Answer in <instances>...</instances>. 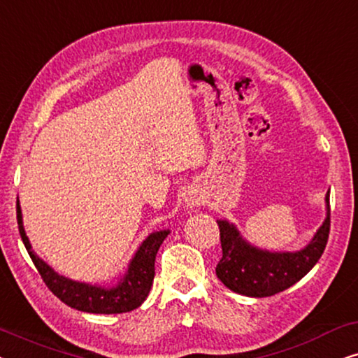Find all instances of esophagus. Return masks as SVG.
I'll list each match as a JSON object with an SVG mask.
<instances>
[{
	"label": "esophagus",
	"mask_w": 358,
	"mask_h": 358,
	"mask_svg": "<svg viewBox=\"0 0 358 358\" xmlns=\"http://www.w3.org/2000/svg\"><path fill=\"white\" fill-rule=\"evenodd\" d=\"M200 202H202V195L199 192H189L185 195V207L187 208H197Z\"/></svg>",
	"instance_id": "34e87169"
}]
</instances>
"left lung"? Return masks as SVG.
<instances>
[{"label": "left lung", "instance_id": "left-lung-1", "mask_svg": "<svg viewBox=\"0 0 358 358\" xmlns=\"http://www.w3.org/2000/svg\"><path fill=\"white\" fill-rule=\"evenodd\" d=\"M326 218L311 241L300 251H267L243 238L236 224L217 220L223 256L217 266V277L223 285L244 296H272L301 280L316 262L329 238V190L326 194Z\"/></svg>", "mask_w": 358, "mask_h": 358}]
</instances>
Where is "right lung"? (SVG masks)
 Wrapping results in <instances>:
<instances>
[{
    "label": "right lung",
    "instance_id": "1",
    "mask_svg": "<svg viewBox=\"0 0 358 358\" xmlns=\"http://www.w3.org/2000/svg\"><path fill=\"white\" fill-rule=\"evenodd\" d=\"M19 234L31 256L34 266L37 267L42 280L50 288L53 295L75 308L78 311L94 313V315H119L138 308L146 300L153 285L155 278V259L158 249L171 229H159L150 233L136 249L134 257L130 259L129 267L124 275H120L119 282L112 285H99V283H87L68 278L53 271L48 264L41 259L32 249L26 229L22 223V210L19 205V197L16 202Z\"/></svg>",
    "mask_w": 358,
    "mask_h": 358
}]
</instances>
